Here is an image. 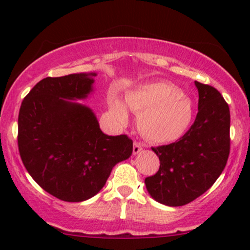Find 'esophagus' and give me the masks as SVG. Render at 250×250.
<instances>
[{"label":"esophagus","instance_id":"obj_1","mask_svg":"<svg viewBox=\"0 0 250 250\" xmlns=\"http://www.w3.org/2000/svg\"><path fill=\"white\" fill-rule=\"evenodd\" d=\"M141 150H143V144L134 141V145H133V153H134V155H138Z\"/></svg>","mask_w":250,"mask_h":250}]
</instances>
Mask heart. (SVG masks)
Segmentation results:
<instances>
[{
  "label": "heart",
  "instance_id": "b5f03b06",
  "mask_svg": "<svg viewBox=\"0 0 250 250\" xmlns=\"http://www.w3.org/2000/svg\"><path fill=\"white\" fill-rule=\"evenodd\" d=\"M127 106L138 113V129L146 140L172 143L183 137L193 117L192 100L169 82H150L138 85L125 95V104L111 99V110L120 123L129 120Z\"/></svg>",
  "mask_w": 250,
  "mask_h": 250
}]
</instances>
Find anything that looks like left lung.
Instances as JSON below:
<instances>
[{
    "label": "left lung",
    "mask_w": 250,
    "mask_h": 250,
    "mask_svg": "<svg viewBox=\"0 0 250 250\" xmlns=\"http://www.w3.org/2000/svg\"><path fill=\"white\" fill-rule=\"evenodd\" d=\"M198 112L178 141L152 147L160 169L145 179L146 190L158 203L180 207L203 195L220 176L230 153V110L214 87L195 81Z\"/></svg>",
    "instance_id": "1"
}]
</instances>
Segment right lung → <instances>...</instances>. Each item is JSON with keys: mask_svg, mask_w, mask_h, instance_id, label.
<instances>
[{"mask_svg": "<svg viewBox=\"0 0 250 250\" xmlns=\"http://www.w3.org/2000/svg\"><path fill=\"white\" fill-rule=\"evenodd\" d=\"M95 72L47 77L22 100L18 146L35 181L59 200L82 202L97 195L112 168L133 152L127 135L102 132L84 100L94 90Z\"/></svg>", "mask_w": 250, "mask_h": 250, "instance_id": "1", "label": "right lung"}]
</instances>
